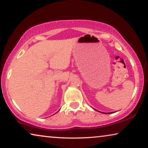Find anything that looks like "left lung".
Masks as SVG:
<instances>
[{"instance_id":"obj_1","label":"left lung","mask_w":148,"mask_h":148,"mask_svg":"<svg viewBox=\"0 0 148 148\" xmlns=\"http://www.w3.org/2000/svg\"><path fill=\"white\" fill-rule=\"evenodd\" d=\"M94 110H96V109H94ZM96 111H98V110H96ZM98 112H100V111H98ZM102 112V113H103V114H112V113L113 112Z\"/></svg>"}]
</instances>
